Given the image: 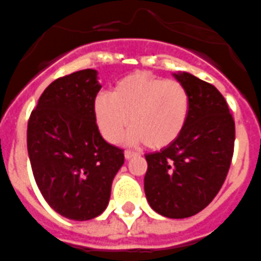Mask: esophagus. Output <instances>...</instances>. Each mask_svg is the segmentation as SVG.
I'll list each match as a JSON object with an SVG mask.
<instances>
[{"mask_svg": "<svg viewBox=\"0 0 261 261\" xmlns=\"http://www.w3.org/2000/svg\"><path fill=\"white\" fill-rule=\"evenodd\" d=\"M124 156H125L126 160H129V159H132V158L137 156V152L129 151V150H126V151H124Z\"/></svg>", "mask_w": 261, "mask_h": 261, "instance_id": "obj_1", "label": "esophagus"}]
</instances>
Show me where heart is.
<instances>
[{"instance_id":"b5f03b06","label":"heart","mask_w":261,"mask_h":261,"mask_svg":"<svg viewBox=\"0 0 261 261\" xmlns=\"http://www.w3.org/2000/svg\"><path fill=\"white\" fill-rule=\"evenodd\" d=\"M190 99L185 88L146 71H137L116 83L112 93H99L93 114L99 132L110 143L121 140L126 126L128 140L162 150L177 140L189 118Z\"/></svg>"}]
</instances>
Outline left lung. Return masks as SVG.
I'll return each mask as SVG.
<instances>
[{
    "label": "left lung",
    "instance_id": "left-lung-1",
    "mask_svg": "<svg viewBox=\"0 0 261 261\" xmlns=\"http://www.w3.org/2000/svg\"><path fill=\"white\" fill-rule=\"evenodd\" d=\"M173 76L189 94V118L172 145L145 155V194L159 215L185 219L205 208L223 186L236 125L225 98L214 85L189 72Z\"/></svg>",
    "mask_w": 261,
    "mask_h": 261
}]
</instances>
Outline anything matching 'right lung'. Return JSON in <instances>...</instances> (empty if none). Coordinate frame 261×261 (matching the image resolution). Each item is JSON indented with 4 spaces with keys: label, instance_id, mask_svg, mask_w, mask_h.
I'll return each instance as SVG.
<instances>
[{
    "label": "right lung",
    "instance_id": "obj_1",
    "mask_svg": "<svg viewBox=\"0 0 261 261\" xmlns=\"http://www.w3.org/2000/svg\"><path fill=\"white\" fill-rule=\"evenodd\" d=\"M95 70L53 81L31 114L27 149L36 184L56 212L76 221L106 210L123 150L99 133L93 101L101 89Z\"/></svg>",
    "mask_w": 261,
    "mask_h": 261
}]
</instances>
